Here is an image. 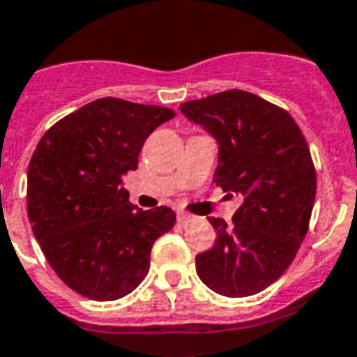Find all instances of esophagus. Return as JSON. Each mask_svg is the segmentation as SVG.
<instances>
[{
  "instance_id": "obj_1",
  "label": "esophagus",
  "mask_w": 357,
  "mask_h": 357,
  "mask_svg": "<svg viewBox=\"0 0 357 357\" xmlns=\"http://www.w3.org/2000/svg\"><path fill=\"white\" fill-rule=\"evenodd\" d=\"M176 218H178L179 225H187V223H190V221H194V215L187 214V212H183V211H179Z\"/></svg>"
}]
</instances>
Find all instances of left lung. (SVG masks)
I'll return each instance as SVG.
<instances>
[{
    "label": "left lung",
    "instance_id": "obj_1",
    "mask_svg": "<svg viewBox=\"0 0 357 357\" xmlns=\"http://www.w3.org/2000/svg\"><path fill=\"white\" fill-rule=\"evenodd\" d=\"M220 145L214 181L243 199L232 227L211 218L215 243L196 256L208 289L227 298L265 290L294 261L307 236L316 169L294 118L271 101L230 89L181 105Z\"/></svg>",
    "mask_w": 357,
    "mask_h": 357
}]
</instances>
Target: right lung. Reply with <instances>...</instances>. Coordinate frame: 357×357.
I'll return each mask as SVG.
<instances>
[{
    "label": "right lung",
    "mask_w": 357,
    "mask_h": 357,
    "mask_svg": "<svg viewBox=\"0 0 357 357\" xmlns=\"http://www.w3.org/2000/svg\"><path fill=\"white\" fill-rule=\"evenodd\" d=\"M172 109L101 98L43 134L29 163L26 212L59 280L94 301L130 294L151 266L154 241L176 214L128 202L125 176L137 169L145 139Z\"/></svg>",
    "instance_id": "right-lung-1"
}]
</instances>
